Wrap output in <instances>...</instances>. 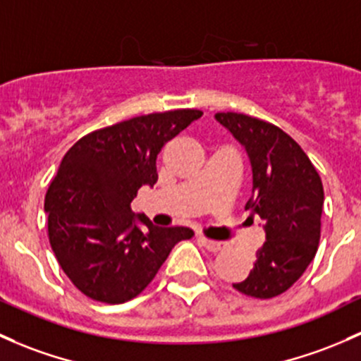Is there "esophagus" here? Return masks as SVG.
Wrapping results in <instances>:
<instances>
[{
	"label": "esophagus",
	"mask_w": 361,
	"mask_h": 361,
	"mask_svg": "<svg viewBox=\"0 0 361 361\" xmlns=\"http://www.w3.org/2000/svg\"><path fill=\"white\" fill-rule=\"evenodd\" d=\"M199 244L202 247H206L211 252H219V250L226 249V242H218V240H211V238L206 237H199Z\"/></svg>",
	"instance_id": "obj_1"
}]
</instances>
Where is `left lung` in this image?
<instances>
[{
  "mask_svg": "<svg viewBox=\"0 0 361 361\" xmlns=\"http://www.w3.org/2000/svg\"><path fill=\"white\" fill-rule=\"evenodd\" d=\"M216 119L247 150L252 195L245 209L263 219L267 231L249 276L233 287L271 299L290 289L317 254L324 185L308 155L279 126L237 112H218Z\"/></svg>",
  "mask_w": 361,
  "mask_h": 361,
  "instance_id": "obj_1",
  "label": "left lung"
}]
</instances>
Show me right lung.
<instances>
[{
  "label": "right lung",
  "instance_id": "obj_1",
  "mask_svg": "<svg viewBox=\"0 0 361 361\" xmlns=\"http://www.w3.org/2000/svg\"><path fill=\"white\" fill-rule=\"evenodd\" d=\"M202 111L176 109L133 117L91 131L63 155L48 187V238L59 264L88 298L121 305L154 280L171 249L192 238L185 226L159 228L138 216L131 200L143 185H155L162 147Z\"/></svg>",
  "mask_w": 361,
  "mask_h": 361
}]
</instances>
